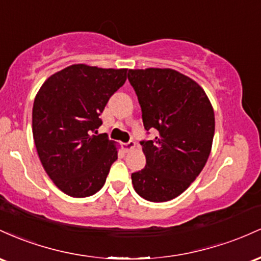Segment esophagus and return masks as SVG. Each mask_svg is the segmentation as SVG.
I'll return each mask as SVG.
<instances>
[{
    "mask_svg": "<svg viewBox=\"0 0 261 261\" xmlns=\"http://www.w3.org/2000/svg\"><path fill=\"white\" fill-rule=\"evenodd\" d=\"M134 148H136V142H133V140H129L128 143H124V144H123V149H124L125 153L133 150Z\"/></svg>",
    "mask_w": 261,
    "mask_h": 261,
    "instance_id": "obj_1",
    "label": "esophagus"
}]
</instances>
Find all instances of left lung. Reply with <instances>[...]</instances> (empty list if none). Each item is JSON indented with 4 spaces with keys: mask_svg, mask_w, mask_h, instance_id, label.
Segmentation results:
<instances>
[{
    "mask_svg": "<svg viewBox=\"0 0 261 261\" xmlns=\"http://www.w3.org/2000/svg\"><path fill=\"white\" fill-rule=\"evenodd\" d=\"M128 80L138 96L143 124L156 129L140 142L145 168L132 174L139 196L151 202L177 197L200 175L215 136V112L203 89L172 69H137Z\"/></svg>",
    "mask_w": 261,
    "mask_h": 261,
    "instance_id": "left-lung-1",
    "label": "left lung"
}]
</instances>
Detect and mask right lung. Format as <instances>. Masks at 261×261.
Instances as JSON below:
<instances>
[{
    "label": "right lung",
    "instance_id": "1",
    "mask_svg": "<svg viewBox=\"0 0 261 261\" xmlns=\"http://www.w3.org/2000/svg\"><path fill=\"white\" fill-rule=\"evenodd\" d=\"M125 80L127 69L75 64L46 79L38 91L32 112L37 153L64 194L87 197L106 182L117 146L97 134L99 115Z\"/></svg>",
    "mask_w": 261,
    "mask_h": 261
}]
</instances>
